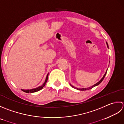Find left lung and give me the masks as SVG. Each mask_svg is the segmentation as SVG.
<instances>
[{"label":"left lung","mask_w":124,"mask_h":124,"mask_svg":"<svg viewBox=\"0 0 124 124\" xmlns=\"http://www.w3.org/2000/svg\"><path fill=\"white\" fill-rule=\"evenodd\" d=\"M106 43H107V46H108V43H107V42H106ZM107 72H106V73H105V74L104 75V76H103V77L102 78V79H101V80L99 82H98L97 83H96V84H95L94 85H93V86L87 88H82V89H80V88H75V87H73V85H71V86H72L73 88H75V89H78V90H82V91H83V90H89V89H92L93 88H94V87L96 86V85H98L100 84V83H101V82H102V81L103 80V79H104V78H105V75H106V74H107Z\"/></svg>","instance_id":"8db88e82"}]
</instances>
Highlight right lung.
<instances>
[{
  "label": "right lung",
  "instance_id": "obj_1",
  "mask_svg": "<svg viewBox=\"0 0 124 124\" xmlns=\"http://www.w3.org/2000/svg\"><path fill=\"white\" fill-rule=\"evenodd\" d=\"M48 75H49V74H47V76H46V79H45V81L44 83H43V85H41V86H39V87L38 88H35V89H30V90L21 89V90H22V91H23V92H24L25 93H32L37 92H38V91L41 90L42 88L45 86V84H46V83L47 81V79H48Z\"/></svg>",
  "mask_w": 124,
  "mask_h": 124
}]
</instances>
